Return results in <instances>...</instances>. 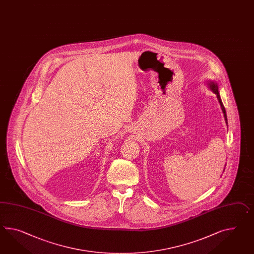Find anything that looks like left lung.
Here are the masks:
<instances>
[{
  "instance_id": "1",
  "label": "left lung",
  "mask_w": 254,
  "mask_h": 254,
  "mask_svg": "<svg viewBox=\"0 0 254 254\" xmlns=\"http://www.w3.org/2000/svg\"><path fill=\"white\" fill-rule=\"evenodd\" d=\"M208 86H209V88H210V90L212 91V92H214V93H216V94H217V100H218V102H219V104H220V106H221V109H222L223 114H224L225 121H226V123L228 124L227 114H226L225 107H224L222 101H221V98H220V95H219V92H218V86H217V82H215V81H210V82H208Z\"/></svg>"
}]
</instances>
